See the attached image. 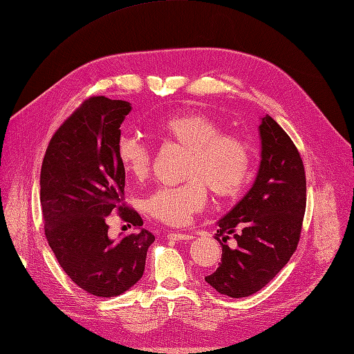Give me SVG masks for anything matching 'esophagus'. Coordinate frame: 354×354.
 <instances>
[{"label":"esophagus","instance_id":"1","mask_svg":"<svg viewBox=\"0 0 354 354\" xmlns=\"http://www.w3.org/2000/svg\"><path fill=\"white\" fill-rule=\"evenodd\" d=\"M167 239L174 241H182V240H191L192 236L188 233H167Z\"/></svg>","mask_w":354,"mask_h":354}]
</instances>
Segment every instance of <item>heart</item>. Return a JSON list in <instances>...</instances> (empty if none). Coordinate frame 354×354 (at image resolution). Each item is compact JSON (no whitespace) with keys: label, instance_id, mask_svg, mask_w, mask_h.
Returning <instances> with one entry per match:
<instances>
[{"label":"heart","instance_id":"heart-1","mask_svg":"<svg viewBox=\"0 0 354 354\" xmlns=\"http://www.w3.org/2000/svg\"><path fill=\"white\" fill-rule=\"evenodd\" d=\"M156 130L162 139L185 149L188 156L183 179L178 187H160L146 201L147 211L167 225L185 224L203 209L208 188L221 201L237 198L252 175V151L240 137L223 133L221 122L203 111L178 113L160 120ZM117 158L124 171L136 179H146L153 155L136 136H121Z\"/></svg>","mask_w":354,"mask_h":354}]
</instances>
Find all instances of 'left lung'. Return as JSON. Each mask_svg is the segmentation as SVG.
<instances>
[{
    "instance_id": "1",
    "label": "left lung",
    "mask_w": 354,
    "mask_h": 354,
    "mask_svg": "<svg viewBox=\"0 0 354 354\" xmlns=\"http://www.w3.org/2000/svg\"><path fill=\"white\" fill-rule=\"evenodd\" d=\"M262 160L253 187L224 218L217 239L221 263L205 281L217 292L244 298L266 286L297 250L306 205L299 151L270 115L259 126ZM234 238L236 248L225 245Z\"/></svg>"
}]
</instances>
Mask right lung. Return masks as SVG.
Listing matches in <instances>:
<instances>
[{"label":"right lung","instance_id":"1","mask_svg":"<svg viewBox=\"0 0 354 354\" xmlns=\"http://www.w3.org/2000/svg\"><path fill=\"white\" fill-rule=\"evenodd\" d=\"M127 101L91 97L60 126L46 149L40 172L44 234L57 262L88 294L111 298L139 282L149 245L147 230L117 241L108 236V215L143 225L124 205L126 171L117 158Z\"/></svg>","mask_w":354,"mask_h":354}]
</instances>
